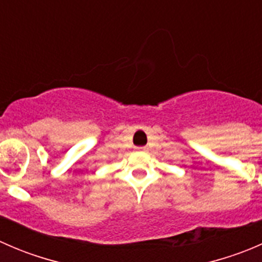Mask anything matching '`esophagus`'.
<instances>
[{
  "label": "esophagus",
  "mask_w": 262,
  "mask_h": 262,
  "mask_svg": "<svg viewBox=\"0 0 262 262\" xmlns=\"http://www.w3.org/2000/svg\"><path fill=\"white\" fill-rule=\"evenodd\" d=\"M148 148L147 147H138V152H147Z\"/></svg>",
  "instance_id": "1"
}]
</instances>
